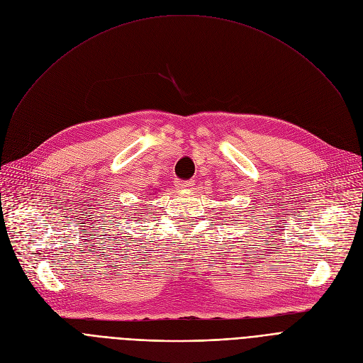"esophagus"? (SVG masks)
<instances>
[{
    "label": "esophagus",
    "mask_w": 363,
    "mask_h": 363,
    "mask_svg": "<svg viewBox=\"0 0 363 363\" xmlns=\"http://www.w3.org/2000/svg\"><path fill=\"white\" fill-rule=\"evenodd\" d=\"M175 185L179 188V189H186V188H191L193 185H194V181H181V179H178V181H175Z\"/></svg>",
    "instance_id": "obj_1"
}]
</instances>
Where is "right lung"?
Returning a JSON list of instances; mask_svg holds the SVG:
<instances>
[{
    "instance_id": "add662e5",
    "label": "right lung",
    "mask_w": 363,
    "mask_h": 363,
    "mask_svg": "<svg viewBox=\"0 0 363 363\" xmlns=\"http://www.w3.org/2000/svg\"><path fill=\"white\" fill-rule=\"evenodd\" d=\"M135 215H137V213H135ZM138 216H143V213H140V215H138Z\"/></svg>"
}]
</instances>
